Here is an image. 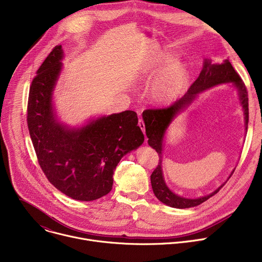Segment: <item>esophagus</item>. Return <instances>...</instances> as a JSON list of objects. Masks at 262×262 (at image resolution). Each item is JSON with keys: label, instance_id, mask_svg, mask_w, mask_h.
Instances as JSON below:
<instances>
[{"label": "esophagus", "instance_id": "obj_1", "mask_svg": "<svg viewBox=\"0 0 262 262\" xmlns=\"http://www.w3.org/2000/svg\"><path fill=\"white\" fill-rule=\"evenodd\" d=\"M139 126H140V128H141V130L143 132V134L145 135V124H144V121L142 120V119H139Z\"/></svg>", "mask_w": 262, "mask_h": 262}]
</instances>
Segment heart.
Wrapping results in <instances>:
<instances>
[{
    "label": "heart",
    "mask_w": 262,
    "mask_h": 262,
    "mask_svg": "<svg viewBox=\"0 0 262 262\" xmlns=\"http://www.w3.org/2000/svg\"><path fill=\"white\" fill-rule=\"evenodd\" d=\"M157 73L158 74L149 86V95L158 103L175 102L189 87V65L182 60L174 59L170 52H163L157 56L145 69L144 77L150 79Z\"/></svg>",
    "instance_id": "heart-1"
}]
</instances>
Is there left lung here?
<instances>
[{"label":"left lung","instance_id":"left-lung-1","mask_svg":"<svg viewBox=\"0 0 262 262\" xmlns=\"http://www.w3.org/2000/svg\"><path fill=\"white\" fill-rule=\"evenodd\" d=\"M223 84H231L237 91L238 100L243 107L244 119H245V129L247 132L248 121H249V102H248V92L247 88L242 81L237 72L232 67L229 60L225 59L222 63H213L210 59H204L203 68L199 74L198 79L190 87L180 99L175 101L171 106L167 108L160 110H146L143 112L142 118L145 124L146 136L148 138V144L159 154L160 162L156 170L150 176L151 186L156 197L164 204L174 207V208H189L197 206L214 194H216L222 186L227 182L234 172L231 171L227 180L222 183L216 190L212 193L198 197V198H186L175 194L167 185L163 173V150L164 142L166 139L167 132L172 124V122L188 108L199 96V94L204 91Z\"/></svg>","mask_w":262,"mask_h":262}]
</instances>
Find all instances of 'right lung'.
I'll use <instances>...</instances> for the list:
<instances>
[{"mask_svg": "<svg viewBox=\"0 0 262 262\" xmlns=\"http://www.w3.org/2000/svg\"><path fill=\"white\" fill-rule=\"evenodd\" d=\"M63 58L62 46H57L36 72L28 101L29 133L55 188L74 200L93 201L111 192L118 163L143 144L144 135L134 111L93 117L77 126L62 122L54 91Z\"/></svg>", "mask_w": 262, "mask_h": 262, "instance_id": "1", "label": "right lung"}]
</instances>
